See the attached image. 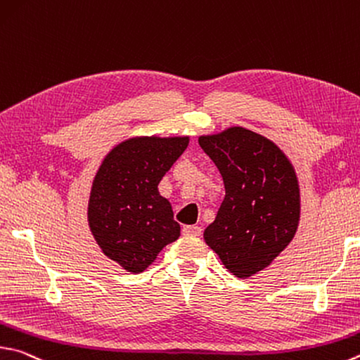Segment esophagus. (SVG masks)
<instances>
[{
	"label": "esophagus",
	"instance_id": "esophagus-1",
	"mask_svg": "<svg viewBox=\"0 0 360 360\" xmlns=\"http://www.w3.org/2000/svg\"><path fill=\"white\" fill-rule=\"evenodd\" d=\"M201 226L198 225H187L182 228V233L186 234V236H201Z\"/></svg>",
	"mask_w": 360,
	"mask_h": 360
}]
</instances>
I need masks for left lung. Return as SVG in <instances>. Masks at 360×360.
<instances>
[{"instance_id": "left-lung-1", "label": "left lung", "mask_w": 360, "mask_h": 360, "mask_svg": "<svg viewBox=\"0 0 360 360\" xmlns=\"http://www.w3.org/2000/svg\"><path fill=\"white\" fill-rule=\"evenodd\" d=\"M198 143L217 165L226 192L202 238L233 276L248 278L271 266L296 236L297 173L276 143L245 127L201 135Z\"/></svg>"}]
</instances>
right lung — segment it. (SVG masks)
<instances>
[{"label":"right lung","instance_id":"1","mask_svg":"<svg viewBox=\"0 0 360 360\" xmlns=\"http://www.w3.org/2000/svg\"><path fill=\"white\" fill-rule=\"evenodd\" d=\"M188 136H130L115 145L97 168L88 200V225L107 258L140 274L163 247L181 236L172 202L159 192Z\"/></svg>","mask_w":360,"mask_h":360}]
</instances>
